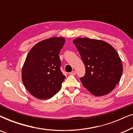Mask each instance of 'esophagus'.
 <instances>
[{"mask_svg":"<svg viewBox=\"0 0 133 133\" xmlns=\"http://www.w3.org/2000/svg\"><path fill=\"white\" fill-rule=\"evenodd\" d=\"M70 75H72V76L76 75V71H72V72H70Z\"/></svg>","mask_w":133,"mask_h":133,"instance_id":"obj_1","label":"esophagus"}]
</instances>
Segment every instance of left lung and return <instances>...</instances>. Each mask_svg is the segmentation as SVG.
I'll return each mask as SVG.
<instances>
[{"label":"left lung","mask_w":133,"mask_h":133,"mask_svg":"<svg viewBox=\"0 0 133 133\" xmlns=\"http://www.w3.org/2000/svg\"><path fill=\"white\" fill-rule=\"evenodd\" d=\"M85 66L81 82L96 96L110 93L119 82L123 71L117 52L106 42L86 37L73 40Z\"/></svg>","instance_id":"obj_1"}]
</instances>
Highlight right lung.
<instances>
[{"mask_svg":"<svg viewBox=\"0 0 133 133\" xmlns=\"http://www.w3.org/2000/svg\"><path fill=\"white\" fill-rule=\"evenodd\" d=\"M65 42L63 37H51L36 43L28 52L22 70V80L36 98L50 99L61 90L65 76L61 70L59 54Z\"/></svg>","mask_w":133,"mask_h":133,"instance_id":"right-lung-1","label":"right lung"}]
</instances>
